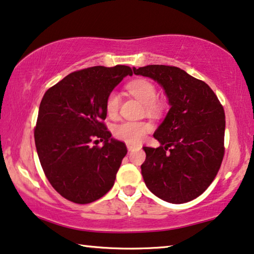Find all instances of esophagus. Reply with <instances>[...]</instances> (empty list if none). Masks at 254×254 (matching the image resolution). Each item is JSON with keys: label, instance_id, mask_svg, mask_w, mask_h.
<instances>
[{"label": "esophagus", "instance_id": "34e87169", "mask_svg": "<svg viewBox=\"0 0 254 254\" xmlns=\"http://www.w3.org/2000/svg\"><path fill=\"white\" fill-rule=\"evenodd\" d=\"M134 148H135L134 144H129V143H127V149H128V151H131V150H133Z\"/></svg>", "mask_w": 254, "mask_h": 254}]
</instances>
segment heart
Here are the masks:
<instances>
[{"mask_svg": "<svg viewBox=\"0 0 254 254\" xmlns=\"http://www.w3.org/2000/svg\"><path fill=\"white\" fill-rule=\"evenodd\" d=\"M128 90L137 98L139 102L146 105V112L154 115L159 111V104L157 100V89L148 80H135L128 83ZM120 105V95L117 91H111L106 98L105 108L110 117L116 116L118 113ZM151 129L150 124L144 121H124L117 125L113 128V134L118 139L129 143V144H137L144 138V136Z\"/></svg>", "mask_w": 254, "mask_h": 254, "instance_id": "heart-1", "label": "heart"}]
</instances>
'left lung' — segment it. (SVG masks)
<instances>
[{"label":"left lung","mask_w":254,"mask_h":254,"mask_svg":"<svg viewBox=\"0 0 254 254\" xmlns=\"http://www.w3.org/2000/svg\"><path fill=\"white\" fill-rule=\"evenodd\" d=\"M163 87L168 110L153 137L159 148L144 146L141 165L145 186L160 199L182 204L200 196L221 166L226 117L213 90L175 66L133 67Z\"/></svg>","instance_id":"obj_1"}]
</instances>
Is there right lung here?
Instances as JSON below:
<instances>
[{"mask_svg": "<svg viewBox=\"0 0 254 254\" xmlns=\"http://www.w3.org/2000/svg\"><path fill=\"white\" fill-rule=\"evenodd\" d=\"M131 74L125 65L84 68L66 75L42 98L34 130L36 152L50 185L73 203H93L115 185L127 148L103 124L105 103ZM94 139L103 146H91Z\"/></svg>", "mask_w": 254, "mask_h": 254, "instance_id": "1", "label": "right lung"}]
</instances>
